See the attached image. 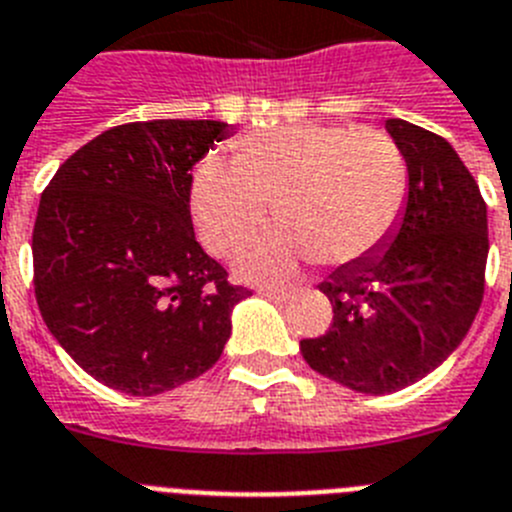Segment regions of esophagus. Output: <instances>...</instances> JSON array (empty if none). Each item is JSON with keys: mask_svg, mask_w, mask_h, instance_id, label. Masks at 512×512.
<instances>
[{"mask_svg": "<svg viewBox=\"0 0 512 512\" xmlns=\"http://www.w3.org/2000/svg\"><path fill=\"white\" fill-rule=\"evenodd\" d=\"M257 293H260V296H265V298H273V301H288V298L293 296L290 290H285V288H270V285H262V288L257 290Z\"/></svg>", "mask_w": 512, "mask_h": 512, "instance_id": "34e87169", "label": "esophagus"}]
</instances>
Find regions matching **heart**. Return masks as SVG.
<instances>
[{
  "label": "heart",
  "instance_id": "1",
  "mask_svg": "<svg viewBox=\"0 0 512 512\" xmlns=\"http://www.w3.org/2000/svg\"><path fill=\"white\" fill-rule=\"evenodd\" d=\"M408 186L385 132L296 122L234 145V163L209 155L193 170L191 214L214 255L245 245L273 206L275 229L237 260L247 278L288 275L303 257L344 265L388 237Z\"/></svg>",
  "mask_w": 512,
  "mask_h": 512
}]
</instances>
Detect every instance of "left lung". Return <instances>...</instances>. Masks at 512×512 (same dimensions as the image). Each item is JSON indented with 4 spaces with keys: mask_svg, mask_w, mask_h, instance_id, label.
Instances as JSON below:
<instances>
[{
    "mask_svg": "<svg viewBox=\"0 0 512 512\" xmlns=\"http://www.w3.org/2000/svg\"><path fill=\"white\" fill-rule=\"evenodd\" d=\"M385 130L408 170L388 237L319 285L334 324L303 339L311 370L354 393L403 390L462 344L485 293L487 206L457 150L405 119Z\"/></svg>",
    "mask_w": 512,
    "mask_h": 512,
    "instance_id": "left-lung-1",
    "label": "left lung"
}]
</instances>
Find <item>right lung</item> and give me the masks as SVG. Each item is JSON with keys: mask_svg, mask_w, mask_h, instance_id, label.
<instances>
[{"mask_svg": "<svg viewBox=\"0 0 512 512\" xmlns=\"http://www.w3.org/2000/svg\"><path fill=\"white\" fill-rule=\"evenodd\" d=\"M216 119H153L101 132L58 168L32 229L45 326L94 380L158 395L222 357L252 296L196 242L191 170L232 135Z\"/></svg>", "mask_w": 512, "mask_h": 512, "instance_id": "obj_1", "label": "right lung"}]
</instances>
